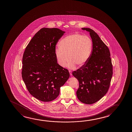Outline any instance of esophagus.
Wrapping results in <instances>:
<instances>
[{"mask_svg": "<svg viewBox=\"0 0 132 132\" xmlns=\"http://www.w3.org/2000/svg\"><path fill=\"white\" fill-rule=\"evenodd\" d=\"M69 73H70V75L71 76H72V73L71 71L69 70Z\"/></svg>", "mask_w": 132, "mask_h": 132, "instance_id": "obj_1", "label": "esophagus"}]
</instances>
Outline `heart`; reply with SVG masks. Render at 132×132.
Wrapping results in <instances>:
<instances>
[{"label": "heart", "mask_w": 132, "mask_h": 132, "mask_svg": "<svg viewBox=\"0 0 132 132\" xmlns=\"http://www.w3.org/2000/svg\"><path fill=\"white\" fill-rule=\"evenodd\" d=\"M55 55L58 64L65 67L67 63L70 69L78 65H84L90 57L92 49V42L87 36L74 34L66 36L61 40Z\"/></svg>", "instance_id": "heart-1"}]
</instances>
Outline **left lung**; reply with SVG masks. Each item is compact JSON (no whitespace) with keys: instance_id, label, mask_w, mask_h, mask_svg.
<instances>
[{"instance_id":"left-lung-1","label":"left lung","mask_w":132,"mask_h":132,"mask_svg":"<svg viewBox=\"0 0 132 132\" xmlns=\"http://www.w3.org/2000/svg\"><path fill=\"white\" fill-rule=\"evenodd\" d=\"M90 32L92 50L86 63L72 72L79 83L77 91L78 100L90 105L101 99L108 91L113 75V65L110 52L97 34L92 29L82 28Z\"/></svg>"}]
</instances>
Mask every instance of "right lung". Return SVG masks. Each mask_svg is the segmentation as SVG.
<instances>
[{"mask_svg": "<svg viewBox=\"0 0 132 132\" xmlns=\"http://www.w3.org/2000/svg\"><path fill=\"white\" fill-rule=\"evenodd\" d=\"M64 33L56 28H42L24 52L22 79L29 93L41 101L55 99L69 78V71L58 64L55 55L56 44Z\"/></svg>", "mask_w": 132, "mask_h": 132, "instance_id": "right-lung-1", "label": "right lung"}]
</instances>
